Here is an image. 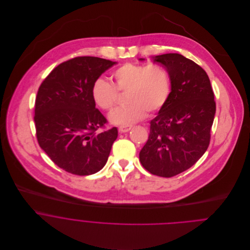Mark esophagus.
<instances>
[{
	"mask_svg": "<svg viewBox=\"0 0 250 250\" xmlns=\"http://www.w3.org/2000/svg\"><path fill=\"white\" fill-rule=\"evenodd\" d=\"M131 128H132V126H130V125H127V126H119V132H121V133H126V132H129L130 130H131Z\"/></svg>",
	"mask_w": 250,
	"mask_h": 250,
	"instance_id": "34e87169",
	"label": "esophagus"
}]
</instances>
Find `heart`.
I'll return each mask as SVG.
<instances>
[{
    "mask_svg": "<svg viewBox=\"0 0 250 250\" xmlns=\"http://www.w3.org/2000/svg\"><path fill=\"white\" fill-rule=\"evenodd\" d=\"M112 84L97 79L91 87L94 104L106 111L113 109L120 94H127L126 107L113 110L111 123L121 126L137 123L149 113H156L167 106L172 92L169 72L159 64L126 62L111 73Z\"/></svg>",
    "mask_w": 250,
    "mask_h": 250,
    "instance_id": "b5f03b06",
    "label": "heart"
}]
</instances>
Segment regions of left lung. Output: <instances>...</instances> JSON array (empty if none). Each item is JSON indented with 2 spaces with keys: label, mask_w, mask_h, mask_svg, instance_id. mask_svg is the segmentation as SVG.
Wrapping results in <instances>:
<instances>
[{
  "label": "left lung",
  "mask_w": 250,
  "mask_h": 250,
  "mask_svg": "<svg viewBox=\"0 0 250 250\" xmlns=\"http://www.w3.org/2000/svg\"><path fill=\"white\" fill-rule=\"evenodd\" d=\"M153 61L169 72L172 92L150 122L140 161L151 174L169 178L191 167L206 152L215 113L214 91L205 70L184 56L165 54Z\"/></svg>",
  "instance_id": "1"
}]
</instances>
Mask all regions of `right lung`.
<instances>
[{"label":"right lung","mask_w":250,"mask_h":250,"mask_svg":"<svg viewBox=\"0 0 250 250\" xmlns=\"http://www.w3.org/2000/svg\"><path fill=\"white\" fill-rule=\"evenodd\" d=\"M115 62L97 57H77L57 67L41 83L35 123L39 146L59 167L80 176L101 170L107 163L116 127L95 107L93 83Z\"/></svg>","instance_id":"right-lung-1"}]
</instances>
